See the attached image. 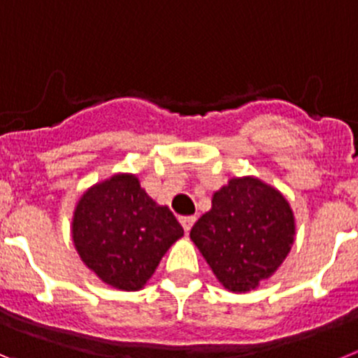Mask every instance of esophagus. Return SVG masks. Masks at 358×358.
I'll return each instance as SVG.
<instances>
[{
  "label": "esophagus",
  "mask_w": 358,
  "mask_h": 358,
  "mask_svg": "<svg viewBox=\"0 0 358 358\" xmlns=\"http://www.w3.org/2000/svg\"><path fill=\"white\" fill-rule=\"evenodd\" d=\"M196 217L194 215H185V217H180V223H182L183 230H185V234H189L192 228V224H194Z\"/></svg>",
  "instance_id": "obj_1"
}]
</instances>
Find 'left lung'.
<instances>
[{"label":"left lung","instance_id":"left-lung-1","mask_svg":"<svg viewBox=\"0 0 358 358\" xmlns=\"http://www.w3.org/2000/svg\"><path fill=\"white\" fill-rule=\"evenodd\" d=\"M192 243L234 292L259 287L285 260L294 243L287 199L253 176L231 178L212 196V208L196 221Z\"/></svg>","mask_w":358,"mask_h":358}]
</instances>
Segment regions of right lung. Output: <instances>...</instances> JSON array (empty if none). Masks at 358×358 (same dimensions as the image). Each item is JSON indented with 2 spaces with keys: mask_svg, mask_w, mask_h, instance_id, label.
<instances>
[{
  "mask_svg": "<svg viewBox=\"0 0 358 358\" xmlns=\"http://www.w3.org/2000/svg\"><path fill=\"white\" fill-rule=\"evenodd\" d=\"M183 228L141 189L137 176L114 175L80 198L73 241L80 259L105 283L139 291Z\"/></svg>",
  "mask_w": 358,
  "mask_h": 358,
  "instance_id": "obj_1",
  "label": "right lung"
}]
</instances>
